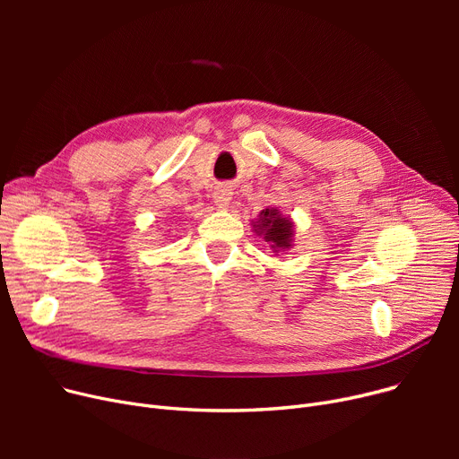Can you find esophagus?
Instances as JSON below:
<instances>
[{
  "label": "esophagus",
  "instance_id": "34e87169",
  "mask_svg": "<svg viewBox=\"0 0 459 459\" xmlns=\"http://www.w3.org/2000/svg\"><path fill=\"white\" fill-rule=\"evenodd\" d=\"M232 199V191L227 187H217L213 193V203L217 208H227Z\"/></svg>",
  "mask_w": 459,
  "mask_h": 459
}]
</instances>
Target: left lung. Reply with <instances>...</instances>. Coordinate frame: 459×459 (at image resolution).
I'll use <instances>...</instances> for the list:
<instances>
[{"mask_svg":"<svg viewBox=\"0 0 459 459\" xmlns=\"http://www.w3.org/2000/svg\"><path fill=\"white\" fill-rule=\"evenodd\" d=\"M253 229L258 236H264L273 253H281L292 247L294 223L290 217H284L277 208L262 210L258 220L253 221Z\"/></svg>","mask_w":459,"mask_h":459,"instance_id":"obj_1","label":"left lung"}]
</instances>
